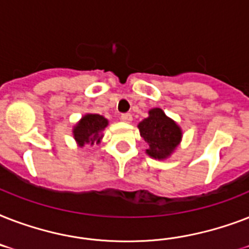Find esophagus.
I'll use <instances>...</instances> for the list:
<instances>
[{
	"label": "esophagus",
	"instance_id": "1",
	"mask_svg": "<svg viewBox=\"0 0 249 249\" xmlns=\"http://www.w3.org/2000/svg\"><path fill=\"white\" fill-rule=\"evenodd\" d=\"M120 119L123 121H125V123H130V121L133 120V117H132V115H130V113H121Z\"/></svg>",
	"mask_w": 249,
	"mask_h": 249
}]
</instances>
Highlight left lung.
I'll use <instances>...</instances> for the list:
<instances>
[{"label":"left lung","mask_w":249,"mask_h":249,"mask_svg":"<svg viewBox=\"0 0 249 249\" xmlns=\"http://www.w3.org/2000/svg\"><path fill=\"white\" fill-rule=\"evenodd\" d=\"M150 116L138 124L141 137L147 143V154L155 159H165L179 144L182 132L173 120L165 116L163 109L154 108Z\"/></svg>","instance_id":"1"}]
</instances>
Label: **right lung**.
I'll return each instance as SVG.
<instances>
[{
    "instance_id": "right-lung-1",
    "label": "right lung",
    "mask_w": 249,
    "mask_h": 249,
    "mask_svg": "<svg viewBox=\"0 0 249 249\" xmlns=\"http://www.w3.org/2000/svg\"><path fill=\"white\" fill-rule=\"evenodd\" d=\"M108 124L105 117L97 113H89L81 119L79 124L73 129V136L80 146L84 144H94L95 142L99 143L102 138L101 133Z\"/></svg>"
}]
</instances>
